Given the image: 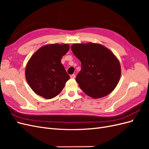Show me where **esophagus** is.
<instances>
[{"instance_id": "esophagus-1", "label": "esophagus", "mask_w": 149, "mask_h": 149, "mask_svg": "<svg viewBox=\"0 0 149 149\" xmlns=\"http://www.w3.org/2000/svg\"><path fill=\"white\" fill-rule=\"evenodd\" d=\"M70 78H72V79H74V78H76V76H75V74H71V75L70 76Z\"/></svg>"}]
</instances>
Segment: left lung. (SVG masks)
<instances>
[{
    "instance_id": "left-lung-1",
    "label": "left lung",
    "mask_w": 149,
    "mask_h": 149,
    "mask_svg": "<svg viewBox=\"0 0 149 149\" xmlns=\"http://www.w3.org/2000/svg\"><path fill=\"white\" fill-rule=\"evenodd\" d=\"M71 50L81 63L76 81L85 94L97 99L113 91L121 75L119 61L113 53L101 44L91 42L73 44Z\"/></svg>"
}]
</instances>
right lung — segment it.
Returning <instances> with one entry per match:
<instances>
[{
	"label": "right lung",
	"instance_id": "right-lung-1",
	"mask_svg": "<svg viewBox=\"0 0 149 149\" xmlns=\"http://www.w3.org/2000/svg\"><path fill=\"white\" fill-rule=\"evenodd\" d=\"M68 44L43 46L31 56L25 68V78L38 95L52 99L59 94L70 79L61 64L62 57L68 52Z\"/></svg>",
	"mask_w": 149,
	"mask_h": 149
}]
</instances>
